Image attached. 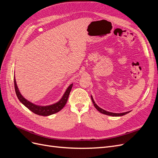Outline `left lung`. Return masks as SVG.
<instances>
[{
  "mask_svg": "<svg viewBox=\"0 0 158 158\" xmlns=\"http://www.w3.org/2000/svg\"><path fill=\"white\" fill-rule=\"evenodd\" d=\"M91 99H92V102L94 103V107L96 108V109L98 110V111H99L100 113H102L104 114H107V115H109V116H113V117H120V116H123V115H125V114L128 113L130 111H127V112H124V113H112V112H109V111H106V110H104L103 109H102L101 107H99L98 105L95 103L94 100L93 99V97L92 95H91Z\"/></svg>",
  "mask_w": 158,
  "mask_h": 158,
  "instance_id": "obj_1",
  "label": "left lung"
}]
</instances>
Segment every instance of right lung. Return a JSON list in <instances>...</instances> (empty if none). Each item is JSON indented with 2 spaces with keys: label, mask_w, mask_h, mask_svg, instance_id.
<instances>
[{
  "label": "right lung",
  "mask_w": 158,
  "mask_h": 158,
  "mask_svg": "<svg viewBox=\"0 0 158 158\" xmlns=\"http://www.w3.org/2000/svg\"><path fill=\"white\" fill-rule=\"evenodd\" d=\"M14 88H15L16 94L18 99L20 100V102L23 105V106H25L27 109H29L31 111L38 114V115H41V116H49V115H51V114H55L60 111V110L64 107L66 102H67L70 92L73 85V84H71L69 85V86L67 88V89H66V90L65 91L63 97L61 98V99L59 102H57L56 103L52 105H49V106H37V105L30 102L25 98H23L17 86L15 76L14 77Z\"/></svg>",
  "instance_id": "obj_1"
}]
</instances>
